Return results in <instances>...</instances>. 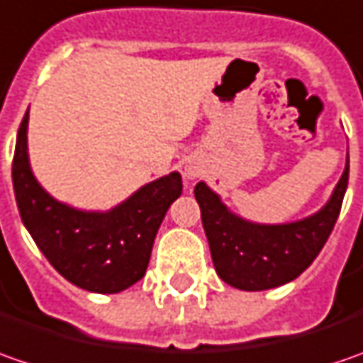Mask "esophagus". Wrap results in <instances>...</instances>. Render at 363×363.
<instances>
[{"label":"esophagus","mask_w":363,"mask_h":363,"mask_svg":"<svg viewBox=\"0 0 363 363\" xmlns=\"http://www.w3.org/2000/svg\"><path fill=\"white\" fill-rule=\"evenodd\" d=\"M186 177H189V179H195V177H197V172H195V170H186Z\"/></svg>","instance_id":"1"}]
</instances>
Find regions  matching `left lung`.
I'll use <instances>...</instances> for the list:
<instances>
[{
  "label": "left lung",
  "instance_id": "left-lung-1",
  "mask_svg": "<svg viewBox=\"0 0 363 363\" xmlns=\"http://www.w3.org/2000/svg\"><path fill=\"white\" fill-rule=\"evenodd\" d=\"M350 179V156L331 199L292 223H252L231 213L205 182L195 186L201 219L219 278L240 291H268L301 276L323 250L337 221Z\"/></svg>",
  "mask_w": 363,
  "mask_h": 363
}]
</instances>
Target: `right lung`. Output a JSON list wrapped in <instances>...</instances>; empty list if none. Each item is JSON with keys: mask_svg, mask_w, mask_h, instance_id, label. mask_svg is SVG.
<instances>
[{"mask_svg": "<svg viewBox=\"0 0 363 363\" xmlns=\"http://www.w3.org/2000/svg\"><path fill=\"white\" fill-rule=\"evenodd\" d=\"M11 179L22 221L46 260L74 286L99 294L125 291L146 274L158 228L182 193L181 174L170 172L109 211H81L56 201L30 168L28 111L18 130Z\"/></svg>", "mask_w": 363, "mask_h": 363, "instance_id": "add662e5", "label": "right lung"}]
</instances>
